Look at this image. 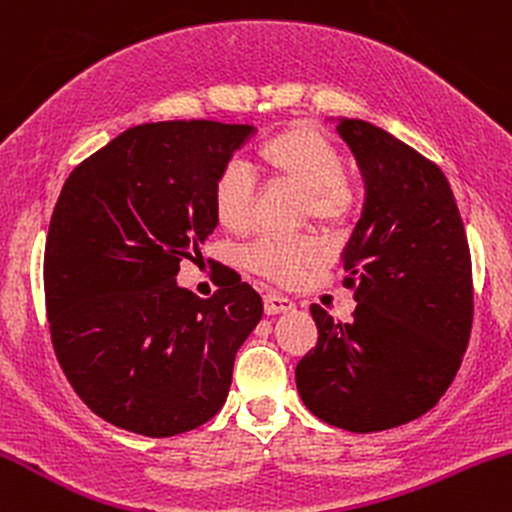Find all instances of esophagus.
I'll return each mask as SVG.
<instances>
[{
    "instance_id": "1",
    "label": "esophagus",
    "mask_w": 512,
    "mask_h": 512,
    "mask_svg": "<svg viewBox=\"0 0 512 512\" xmlns=\"http://www.w3.org/2000/svg\"><path fill=\"white\" fill-rule=\"evenodd\" d=\"M291 310H293V301H289V298L279 296V293H267V296H264V313L267 315L291 313Z\"/></svg>"
}]
</instances>
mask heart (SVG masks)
Masks as SVG:
<instances>
[{"instance_id":"1","label":"heart","mask_w":512,"mask_h":512,"mask_svg":"<svg viewBox=\"0 0 512 512\" xmlns=\"http://www.w3.org/2000/svg\"><path fill=\"white\" fill-rule=\"evenodd\" d=\"M257 166L272 180L305 192V219L337 231L351 219L354 190L346 178L342 151L315 127L291 125L257 149ZM211 209L221 228L248 233L255 221V185L248 170L226 166L211 185ZM252 272L274 284L291 286L313 274L327 260L315 238H262L245 255Z\"/></svg>"}]
</instances>
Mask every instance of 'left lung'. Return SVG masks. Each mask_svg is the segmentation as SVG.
<instances>
[{"mask_svg": "<svg viewBox=\"0 0 512 512\" xmlns=\"http://www.w3.org/2000/svg\"><path fill=\"white\" fill-rule=\"evenodd\" d=\"M366 202L342 252L354 320L310 305L317 344L296 366L317 419L351 433L424 416L460 370L474 315L472 257L455 197L436 163L363 120L337 125Z\"/></svg>", "mask_w": 512, "mask_h": 512, "instance_id": "left-lung-1", "label": "left lung"}]
</instances>
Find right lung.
I'll list each match as a JSON object with an SVG mask.
<instances>
[{"instance_id": "add662e5", "label": "right lung", "mask_w": 512, "mask_h": 512, "mask_svg": "<svg viewBox=\"0 0 512 512\" xmlns=\"http://www.w3.org/2000/svg\"><path fill=\"white\" fill-rule=\"evenodd\" d=\"M255 132L214 120L149 122L64 182L45 243L55 356L93 414L168 438L207 424L231 390L262 298L233 274L211 298L175 281L216 228L211 185Z\"/></svg>"}]
</instances>
